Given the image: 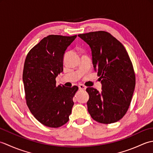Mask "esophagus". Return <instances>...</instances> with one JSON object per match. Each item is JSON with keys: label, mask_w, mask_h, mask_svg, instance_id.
<instances>
[{"label": "esophagus", "mask_w": 153, "mask_h": 153, "mask_svg": "<svg viewBox=\"0 0 153 153\" xmlns=\"http://www.w3.org/2000/svg\"><path fill=\"white\" fill-rule=\"evenodd\" d=\"M78 87H79V89H82V90H85L86 89V87L85 85H82V84H79Z\"/></svg>", "instance_id": "esophagus-1"}]
</instances>
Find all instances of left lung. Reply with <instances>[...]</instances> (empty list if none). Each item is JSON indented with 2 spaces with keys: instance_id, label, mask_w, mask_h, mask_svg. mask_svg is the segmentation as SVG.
I'll return each instance as SVG.
<instances>
[{
  "instance_id": "8db88e82",
  "label": "left lung",
  "mask_w": 153,
  "mask_h": 153,
  "mask_svg": "<svg viewBox=\"0 0 153 153\" xmlns=\"http://www.w3.org/2000/svg\"><path fill=\"white\" fill-rule=\"evenodd\" d=\"M89 45L94 69L101 80L102 91L93 87L86 91L87 102L93 120L101 123H112L122 119L130 105L135 86L134 67L125 47L106 31L78 35Z\"/></svg>"
}]
</instances>
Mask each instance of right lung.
<instances>
[{
    "label": "right lung",
    "mask_w": 153,
    "mask_h": 153,
    "mask_svg": "<svg viewBox=\"0 0 153 153\" xmlns=\"http://www.w3.org/2000/svg\"><path fill=\"white\" fill-rule=\"evenodd\" d=\"M77 35H50L29 52L25 58L23 82L26 103L39 122L50 128L67 123L78 87L56 85V77L63 71V58L68 47Z\"/></svg>",
    "instance_id": "right-lung-1"
}]
</instances>
